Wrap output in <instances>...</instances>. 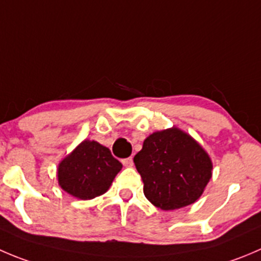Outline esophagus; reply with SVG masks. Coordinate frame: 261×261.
Here are the masks:
<instances>
[{
  "mask_svg": "<svg viewBox=\"0 0 261 261\" xmlns=\"http://www.w3.org/2000/svg\"><path fill=\"white\" fill-rule=\"evenodd\" d=\"M122 164L125 167H131L134 164V159L133 156H130V158H126V159H122Z\"/></svg>",
  "mask_w": 261,
  "mask_h": 261,
  "instance_id": "1",
  "label": "esophagus"
}]
</instances>
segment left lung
<instances>
[{
    "mask_svg": "<svg viewBox=\"0 0 261 261\" xmlns=\"http://www.w3.org/2000/svg\"><path fill=\"white\" fill-rule=\"evenodd\" d=\"M134 163L144 195L156 208L174 211L195 203L212 178L211 156L189 134L177 127L156 131L144 140Z\"/></svg>",
    "mask_w": 261,
    "mask_h": 261,
    "instance_id": "left-lung-1",
    "label": "left lung"
}]
</instances>
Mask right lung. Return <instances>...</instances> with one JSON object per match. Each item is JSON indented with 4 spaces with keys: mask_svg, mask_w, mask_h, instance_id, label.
Masks as SVG:
<instances>
[{
    "mask_svg": "<svg viewBox=\"0 0 261 261\" xmlns=\"http://www.w3.org/2000/svg\"><path fill=\"white\" fill-rule=\"evenodd\" d=\"M122 164L111 150L94 140L80 143L57 168L58 185L82 200H90L110 189Z\"/></svg>",
    "mask_w": 261,
    "mask_h": 261,
    "instance_id": "right-lung-1",
    "label": "right lung"
}]
</instances>
